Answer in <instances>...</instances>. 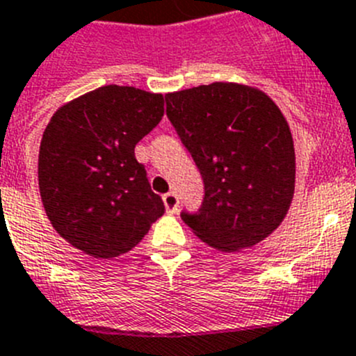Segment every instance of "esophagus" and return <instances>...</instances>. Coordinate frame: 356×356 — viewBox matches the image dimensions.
<instances>
[{"label":"esophagus","mask_w":356,"mask_h":356,"mask_svg":"<svg viewBox=\"0 0 356 356\" xmlns=\"http://www.w3.org/2000/svg\"><path fill=\"white\" fill-rule=\"evenodd\" d=\"M163 204H165L166 207V213L174 214L179 211V197L175 193H172V191L170 193L163 195Z\"/></svg>","instance_id":"esophagus-1"}]
</instances>
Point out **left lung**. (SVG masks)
<instances>
[{
	"label": "left lung",
	"instance_id": "obj_1",
	"mask_svg": "<svg viewBox=\"0 0 356 356\" xmlns=\"http://www.w3.org/2000/svg\"><path fill=\"white\" fill-rule=\"evenodd\" d=\"M166 115L200 170L206 197L182 213L197 238L239 252L268 238L294 195L289 124L270 95L241 83L216 81L166 94Z\"/></svg>",
	"mask_w": 356,
	"mask_h": 356
}]
</instances>
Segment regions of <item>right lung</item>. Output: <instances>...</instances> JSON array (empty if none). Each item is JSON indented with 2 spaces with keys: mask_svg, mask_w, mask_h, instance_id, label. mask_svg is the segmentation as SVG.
<instances>
[{
  "mask_svg": "<svg viewBox=\"0 0 356 356\" xmlns=\"http://www.w3.org/2000/svg\"><path fill=\"white\" fill-rule=\"evenodd\" d=\"M163 113V94L106 85L51 117L38 152L40 197L54 230L83 254H126L165 213L134 158Z\"/></svg>",
  "mask_w": 356,
  "mask_h": 356,
  "instance_id": "1",
  "label": "right lung"
}]
</instances>
